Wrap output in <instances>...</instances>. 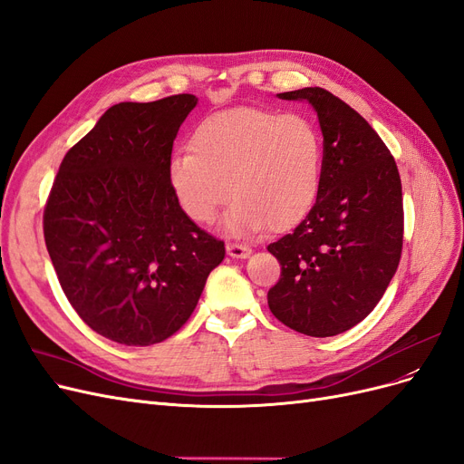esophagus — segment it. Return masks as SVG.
I'll use <instances>...</instances> for the list:
<instances>
[{"label":"esophagus","instance_id":"34e87169","mask_svg":"<svg viewBox=\"0 0 464 464\" xmlns=\"http://www.w3.org/2000/svg\"><path fill=\"white\" fill-rule=\"evenodd\" d=\"M227 254L233 258H248L250 256V246L241 245V243H227Z\"/></svg>","mask_w":464,"mask_h":464}]
</instances>
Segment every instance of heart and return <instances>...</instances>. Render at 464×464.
Returning <instances> with one entry per match:
<instances>
[{"label": "heart", "instance_id": "heart-1", "mask_svg": "<svg viewBox=\"0 0 464 464\" xmlns=\"http://www.w3.org/2000/svg\"><path fill=\"white\" fill-rule=\"evenodd\" d=\"M324 139L312 119L272 110L219 111L197 127L192 150L175 152L168 183L181 210L210 226L229 197L227 229L243 235L296 226L318 198Z\"/></svg>", "mask_w": 464, "mask_h": 464}]
</instances>
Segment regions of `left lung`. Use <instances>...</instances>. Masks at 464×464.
I'll return each mask as SVG.
<instances>
[{
  "instance_id": "1",
  "label": "left lung",
  "mask_w": 464,
  "mask_h": 464,
  "mask_svg": "<svg viewBox=\"0 0 464 464\" xmlns=\"http://www.w3.org/2000/svg\"><path fill=\"white\" fill-rule=\"evenodd\" d=\"M277 96L306 100L316 110L324 175L306 218L267 246L281 266L267 304L291 330L332 337L362 322L397 272L401 177L378 132L332 92L314 86Z\"/></svg>"
}]
</instances>
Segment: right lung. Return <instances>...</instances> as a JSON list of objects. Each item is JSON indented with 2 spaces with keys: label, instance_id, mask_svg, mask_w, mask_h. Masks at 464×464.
<instances>
[{
  "label": "right lung",
  "instance_id": "obj_1",
  "mask_svg": "<svg viewBox=\"0 0 464 464\" xmlns=\"http://www.w3.org/2000/svg\"><path fill=\"white\" fill-rule=\"evenodd\" d=\"M192 94L121 102L65 154L44 208V238L67 301L129 347L181 330L226 256L168 183L173 140Z\"/></svg>",
  "mask_w": 464,
  "mask_h": 464
}]
</instances>
